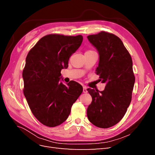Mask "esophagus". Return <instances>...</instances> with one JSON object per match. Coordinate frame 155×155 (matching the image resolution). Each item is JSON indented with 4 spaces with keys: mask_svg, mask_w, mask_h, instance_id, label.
<instances>
[{
    "mask_svg": "<svg viewBox=\"0 0 155 155\" xmlns=\"http://www.w3.org/2000/svg\"><path fill=\"white\" fill-rule=\"evenodd\" d=\"M83 93H87V92H88V91H87V87H85V86L83 87Z\"/></svg>",
    "mask_w": 155,
    "mask_h": 155,
    "instance_id": "1",
    "label": "esophagus"
}]
</instances>
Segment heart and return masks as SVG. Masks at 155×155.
Returning a JSON list of instances; mask_svg holds the SVG:
<instances>
[{"label": "heart", "instance_id": "1", "mask_svg": "<svg viewBox=\"0 0 155 155\" xmlns=\"http://www.w3.org/2000/svg\"><path fill=\"white\" fill-rule=\"evenodd\" d=\"M93 51V50H88V51Z\"/></svg>", "mask_w": 155, "mask_h": 155}]
</instances>
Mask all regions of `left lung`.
Instances as JSON below:
<instances>
[{"label":"left lung","instance_id":"left-lung-1","mask_svg":"<svg viewBox=\"0 0 155 155\" xmlns=\"http://www.w3.org/2000/svg\"><path fill=\"white\" fill-rule=\"evenodd\" d=\"M100 55L96 73L106 83L104 91L88 88L92 98L87 108L88 120L107 129L118 124L129 107L135 81L133 61L123 42L114 34L102 31L87 36Z\"/></svg>","mask_w":155,"mask_h":155}]
</instances>
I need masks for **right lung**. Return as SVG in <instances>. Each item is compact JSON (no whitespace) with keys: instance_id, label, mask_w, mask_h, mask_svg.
Segmentation results:
<instances>
[{"instance_id":"obj_1","label":"right lung","mask_w":155,"mask_h":155,"mask_svg":"<svg viewBox=\"0 0 155 155\" xmlns=\"http://www.w3.org/2000/svg\"><path fill=\"white\" fill-rule=\"evenodd\" d=\"M83 36L49 34L42 37L28 54L22 71L24 92L30 109L40 122L50 127L66 120L83 92L74 81L59 82L71 55L81 46Z\"/></svg>"}]
</instances>
